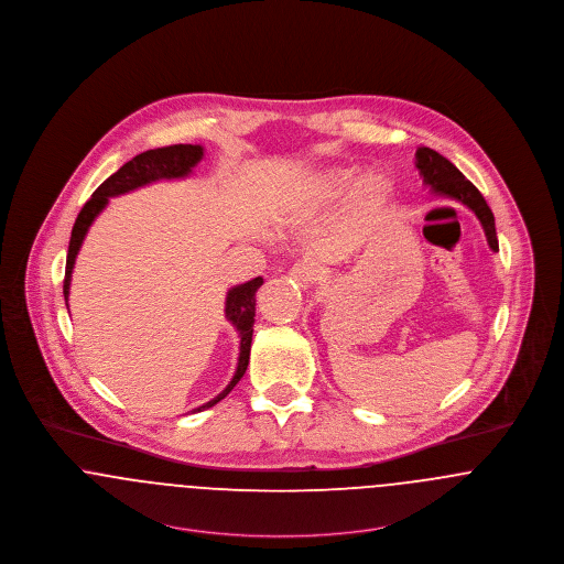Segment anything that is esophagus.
Segmentation results:
<instances>
[{
	"mask_svg": "<svg viewBox=\"0 0 564 564\" xmlns=\"http://www.w3.org/2000/svg\"><path fill=\"white\" fill-rule=\"evenodd\" d=\"M290 276L299 283L300 288H311L317 279V270H315V265L308 264V262H299L290 270Z\"/></svg>",
	"mask_w": 564,
	"mask_h": 564,
	"instance_id": "1",
	"label": "esophagus"
}]
</instances>
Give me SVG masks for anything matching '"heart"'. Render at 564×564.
<instances>
[{
	"label": "heart",
	"mask_w": 564,
	"mask_h": 564,
	"mask_svg": "<svg viewBox=\"0 0 564 564\" xmlns=\"http://www.w3.org/2000/svg\"><path fill=\"white\" fill-rule=\"evenodd\" d=\"M358 178V167H332L313 178V194L317 198L332 199L345 194ZM388 196V181L381 174H368L358 189L360 206H377Z\"/></svg>",
	"instance_id": "heart-1"
}]
</instances>
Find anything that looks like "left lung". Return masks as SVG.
Listing matches in <instances>:
<instances>
[{"label": "left lung", "mask_w": 564, "mask_h": 564, "mask_svg": "<svg viewBox=\"0 0 564 564\" xmlns=\"http://www.w3.org/2000/svg\"><path fill=\"white\" fill-rule=\"evenodd\" d=\"M415 167L420 170V176L424 178V185L431 187L432 194L443 196V198L458 199L460 204L477 215L490 249L498 251L495 215H492L490 206L486 204L484 196L479 194V189L470 181L464 178L463 172L429 147H420L415 151Z\"/></svg>", "instance_id": "left-lung-1"}]
</instances>
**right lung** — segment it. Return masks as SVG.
<instances>
[{"label": "right lung", "instance_id": "right-lung-1", "mask_svg": "<svg viewBox=\"0 0 564 564\" xmlns=\"http://www.w3.org/2000/svg\"><path fill=\"white\" fill-rule=\"evenodd\" d=\"M204 158V149L199 144H172V147H162V149H151L140 155H135L128 164L119 167L112 176H108L100 187L94 192V196L85 202L80 208L72 236H69V247H67L66 279H64V299L69 296V281H72V268L76 262V256L80 251V245L85 236L89 232L91 224L96 217L106 208L108 198L121 196L133 192L138 187H144L155 181L164 178H183L192 174V170L198 166L199 160ZM264 279L256 276L242 285H234L232 290L226 296V319L232 324L238 336H240V354H238V366L234 372L232 381L226 386L224 392L208 402H204L196 411H204L208 406H215L219 400L228 397L234 390V386L242 379L247 366H249V354H251V338H253V324H256V294L262 288Z\"/></svg>", "mask_w": 564, "mask_h": 564}]
</instances>
